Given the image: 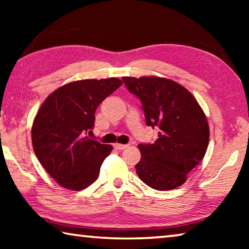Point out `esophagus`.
Segmentation results:
<instances>
[{"label":"esophagus","mask_w":249,"mask_h":249,"mask_svg":"<svg viewBox=\"0 0 249 249\" xmlns=\"http://www.w3.org/2000/svg\"><path fill=\"white\" fill-rule=\"evenodd\" d=\"M129 145H124V144H119V142H116V144H114V147L117 149V150H122V149H125L127 148Z\"/></svg>","instance_id":"obj_1"}]
</instances>
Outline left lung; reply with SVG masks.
I'll use <instances>...</instances> for the list:
<instances>
[{
    "label": "left lung",
    "mask_w": 249,
    "mask_h": 249,
    "mask_svg": "<svg viewBox=\"0 0 249 249\" xmlns=\"http://www.w3.org/2000/svg\"><path fill=\"white\" fill-rule=\"evenodd\" d=\"M123 81L141 100L146 124L159 130L154 144L138 145V177L155 190L180 187L208 149L210 129L204 112L190 92L170 79L124 77Z\"/></svg>",
    "instance_id": "1"
}]
</instances>
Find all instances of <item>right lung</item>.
Returning <instances> with one entry per match:
<instances>
[{
  "mask_svg": "<svg viewBox=\"0 0 249 249\" xmlns=\"http://www.w3.org/2000/svg\"><path fill=\"white\" fill-rule=\"evenodd\" d=\"M117 78L67 83L41 104L32 127L33 148L46 171L66 189L80 191L98 179L112 146L86 136L101 102L122 86Z\"/></svg>",
  "mask_w": 249,
  "mask_h": 249,
  "instance_id": "obj_1",
  "label": "right lung"
}]
</instances>
